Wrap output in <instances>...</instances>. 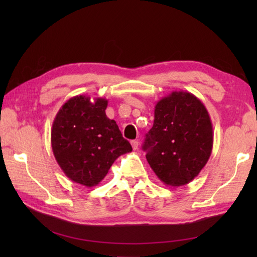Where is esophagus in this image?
Wrapping results in <instances>:
<instances>
[{
	"label": "esophagus",
	"instance_id": "esophagus-1",
	"mask_svg": "<svg viewBox=\"0 0 257 257\" xmlns=\"http://www.w3.org/2000/svg\"><path fill=\"white\" fill-rule=\"evenodd\" d=\"M132 146H133V149H134V150H137L138 147H139L138 140H133V141H132Z\"/></svg>",
	"mask_w": 257,
	"mask_h": 257
}]
</instances>
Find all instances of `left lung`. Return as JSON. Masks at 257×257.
I'll return each mask as SVG.
<instances>
[{
	"label": "left lung",
	"mask_w": 257,
	"mask_h": 257,
	"mask_svg": "<svg viewBox=\"0 0 257 257\" xmlns=\"http://www.w3.org/2000/svg\"><path fill=\"white\" fill-rule=\"evenodd\" d=\"M212 148V121L198 97L174 90L157 102L143 149L163 183L173 188L190 183L210 159Z\"/></svg>",
	"instance_id": "1"
}]
</instances>
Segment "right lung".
Returning a JSON list of instances; mask_svg holds the SVG:
<instances>
[{"mask_svg": "<svg viewBox=\"0 0 257 257\" xmlns=\"http://www.w3.org/2000/svg\"><path fill=\"white\" fill-rule=\"evenodd\" d=\"M108 100L85 95L72 97L53 121L54 157L73 182L95 187L107 176L114 160L132 152L114 120L106 116Z\"/></svg>", "mask_w": 257, "mask_h": 257, "instance_id": "obj_1", "label": "right lung"}]
</instances>
